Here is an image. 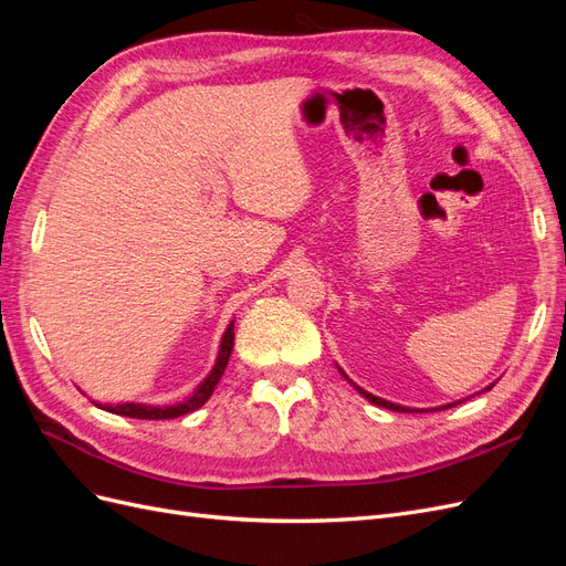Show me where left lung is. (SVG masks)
I'll use <instances>...</instances> for the list:
<instances>
[{
    "label": "left lung",
    "instance_id": "8db88e82",
    "mask_svg": "<svg viewBox=\"0 0 566 566\" xmlns=\"http://www.w3.org/2000/svg\"><path fill=\"white\" fill-rule=\"evenodd\" d=\"M358 391L364 394V397L370 401V403H375V406H382V408H389V410H397V413H413V410L410 408H403V406H397V403H389V401H385V399H378V397H373V394H368V391H364L361 387H356ZM491 389V387H489ZM443 408H449V406H443Z\"/></svg>",
    "mask_w": 566,
    "mask_h": 566
}]
</instances>
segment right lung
<instances>
[{"instance_id": "add662e5", "label": "right lung", "mask_w": 566, "mask_h": 566, "mask_svg": "<svg viewBox=\"0 0 566 566\" xmlns=\"http://www.w3.org/2000/svg\"><path fill=\"white\" fill-rule=\"evenodd\" d=\"M233 349V323L227 328L224 337H221V349L217 356V364L212 368V373L205 378L198 389L193 391V397H188L184 403L177 406H146V403H119V406H101L104 410H111V413L117 416H127V418H139V420H172L179 418L184 413H191V410L200 408L205 401L212 397V391L221 378V373H224L227 364H229V356Z\"/></svg>"}]
</instances>
